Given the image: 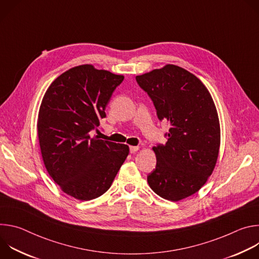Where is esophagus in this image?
I'll list each match as a JSON object with an SVG mask.
<instances>
[{"instance_id": "1", "label": "esophagus", "mask_w": 259, "mask_h": 259, "mask_svg": "<svg viewBox=\"0 0 259 259\" xmlns=\"http://www.w3.org/2000/svg\"><path fill=\"white\" fill-rule=\"evenodd\" d=\"M138 150H139V146H133V145L130 146V152H131V153H135V152H137Z\"/></svg>"}]
</instances>
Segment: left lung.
Wrapping results in <instances>:
<instances>
[{
	"label": "left lung",
	"instance_id": "left-lung-1",
	"mask_svg": "<svg viewBox=\"0 0 259 259\" xmlns=\"http://www.w3.org/2000/svg\"><path fill=\"white\" fill-rule=\"evenodd\" d=\"M160 120L171 127L165 145L154 146L156 169L147 176L161 198L177 202L201 190L212 174L220 147V125L213 98L192 72L166 64L136 76Z\"/></svg>",
	"mask_w": 259,
	"mask_h": 259
}]
</instances>
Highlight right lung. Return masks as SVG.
<instances>
[{
    "instance_id": "right-lung-1",
    "label": "right lung",
    "mask_w": 259,
    "mask_h": 259,
    "mask_svg": "<svg viewBox=\"0 0 259 259\" xmlns=\"http://www.w3.org/2000/svg\"><path fill=\"white\" fill-rule=\"evenodd\" d=\"M123 80L122 75L82 64L61 73L42 99L36 129L44 165L60 190L77 200L103 195L129 155L127 144L90 134Z\"/></svg>"
}]
</instances>
